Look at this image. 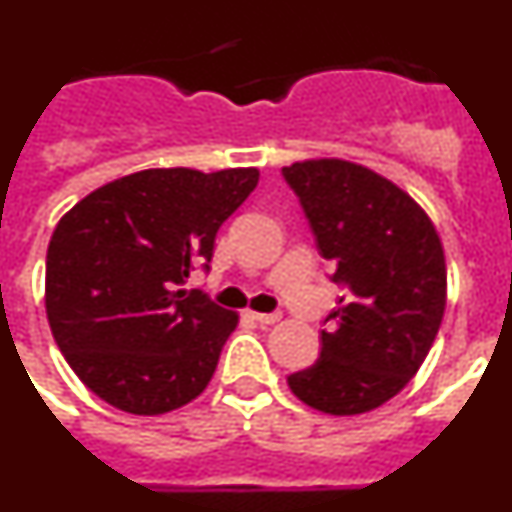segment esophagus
<instances>
[{"label":"esophagus","instance_id":"1","mask_svg":"<svg viewBox=\"0 0 512 512\" xmlns=\"http://www.w3.org/2000/svg\"><path fill=\"white\" fill-rule=\"evenodd\" d=\"M248 318L256 320V323H261V325H269V323H277V320L282 318V312H253V310H248Z\"/></svg>","mask_w":512,"mask_h":512}]
</instances>
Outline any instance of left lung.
<instances>
[{"label":"left lung","mask_w":512,"mask_h":512,"mask_svg":"<svg viewBox=\"0 0 512 512\" xmlns=\"http://www.w3.org/2000/svg\"><path fill=\"white\" fill-rule=\"evenodd\" d=\"M320 256L343 287L323 323L318 361L289 390L330 415H359L395 397L431 351L446 307L438 233L410 194L341 158L284 166Z\"/></svg>","instance_id":"1"}]
</instances>
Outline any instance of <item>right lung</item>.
Wrapping results in <instances>:
<instances>
[{
    "instance_id": "right-lung-1",
    "label": "right lung",
    "mask_w": 512,
    "mask_h": 512,
    "mask_svg": "<svg viewBox=\"0 0 512 512\" xmlns=\"http://www.w3.org/2000/svg\"><path fill=\"white\" fill-rule=\"evenodd\" d=\"M256 169H148L104 184L56 225L45 312L76 377L112 408L161 415L200 395L238 315L200 289L220 225Z\"/></svg>"
}]
</instances>
